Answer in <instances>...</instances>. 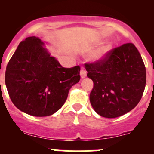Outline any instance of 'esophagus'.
I'll list each match as a JSON object with an SVG mask.
<instances>
[{"instance_id": "34e87169", "label": "esophagus", "mask_w": 154, "mask_h": 154, "mask_svg": "<svg viewBox=\"0 0 154 154\" xmlns=\"http://www.w3.org/2000/svg\"><path fill=\"white\" fill-rule=\"evenodd\" d=\"M86 75H87V72H86V70L85 69L84 67H82L81 68V70H80V77L81 78H85V77H86Z\"/></svg>"}]
</instances>
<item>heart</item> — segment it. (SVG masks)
Segmentation results:
<instances>
[{"label": "heart", "instance_id": "obj_1", "mask_svg": "<svg viewBox=\"0 0 154 154\" xmlns=\"http://www.w3.org/2000/svg\"><path fill=\"white\" fill-rule=\"evenodd\" d=\"M112 49V45L110 43H106L105 45H102L100 47L98 50H96L92 54L91 56V60L94 61H98L100 60L103 59L106 56L109 54V51Z\"/></svg>", "mask_w": 154, "mask_h": 154}]
</instances>
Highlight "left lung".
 <instances>
[{
	"label": "left lung",
	"instance_id": "left-lung-1",
	"mask_svg": "<svg viewBox=\"0 0 154 154\" xmlns=\"http://www.w3.org/2000/svg\"><path fill=\"white\" fill-rule=\"evenodd\" d=\"M93 81L90 101L103 117L116 118L133 109L146 87V72L138 50L132 43L113 48L100 61L85 63Z\"/></svg>",
	"mask_w": 154,
	"mask_h": 154
}]
</instances>
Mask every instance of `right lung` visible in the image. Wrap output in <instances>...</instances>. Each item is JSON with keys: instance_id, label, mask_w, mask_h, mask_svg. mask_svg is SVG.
<instances>
[{"instance_id": "add662e5", "label": "right lung", "mask_w": 154, "mask_h": 154, "mask_svg": "<svg viewBox=\"0 0 154 154\" xmlns=\"http://www.w3.org/2000/svg\"><path fill=\"white\" fill-rule=\"evenodd\" d=\"M36 37L22 40L6 66L5 82L11 100L19 110L35 116L52 115L66 101L80 79V66H61Z\"/></svg>"}]
</instances>
